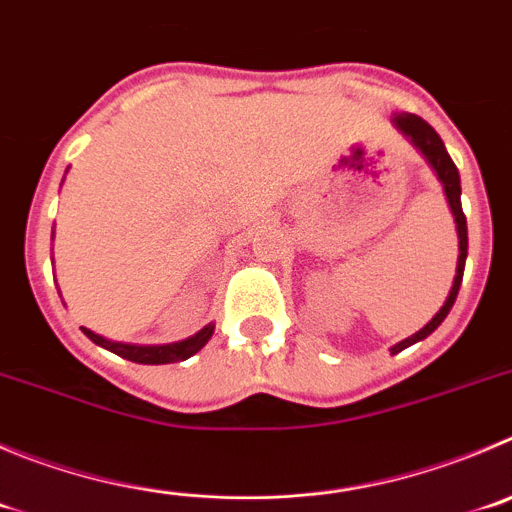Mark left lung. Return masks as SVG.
I'll use <instances>...</instances> for the list:
<instances>
[{
  "label": "left lung",
  "instance_id": "1",
  "mask_svg": "<svg viewBox=\"0 0 512 512\" xmlns=\"http://www.w3.org/2000/svg\"><path fill=\"white\" fill-rule=\"evenodd\" d=\"M394 126L399 128L404 136L409 138V141L414 143V146L419 148L424 154V159L429 161V166H432L434 171H437V179L442 181L444 186V194H447V202H450V209L452 214H455V224H457V240H460V257H457V275H455V283H452V290L450 295H447V300H444L442 308L437 310V315H434L432 321L427 323V326L422 328V331H417L414 336L404 338V341H399L396 346H391V353H399L404 351V348H409L412 343L417 341H424V338L429 336V333L437 331L439 326H442V321L447 318V313L452 310V305H455L457 300V293H460V285H462V272H465V260H467V219H465V212H462V202H460V171H457L455 161L450 159V154H447V148H444L442 138H439V133L434 131L432 126H429L424 118L414 116V113H394Z\"/></svg>",
  "mask_w": 512,
  "mask_h": 512
}]
</instances>
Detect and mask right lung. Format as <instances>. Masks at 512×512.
Segmentation results:
<instances>
[{
  "mask_svg": "<svg viewBox=\"0 0 512 512\" xmlns=\"http://www.w3.org/2000/svg\"><path fill=\"white\" fill-rule=\"evenodd\" d=\"M83 333L93 343L108 348V351H113L116 356L128 358V361H133V364L154 366V364H176V361H186L189 356H194L197 351H202V348L207 346L209 338H212L214 326L209 323V326H204L202 331L194 333V336L184 338V341H176V343H164V346H136V343L108 341V338L98 336V333L88 331V328H83Z\"/></svg>",
  "mask_w": 512,
  "mask_h": 512,
  "instance_id": "right-lung-1",
  "label": "right lung"
}]
</instances>
